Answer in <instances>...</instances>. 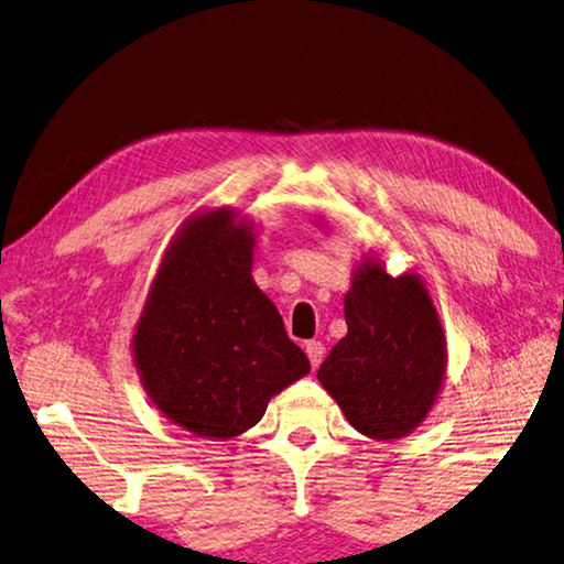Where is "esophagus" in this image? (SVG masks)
I'll use <instances>...</instances> for the list:
<instances>
[{"label":"esophagus","instance_id":"obj_1","mask_svg":"<svg viewBox=\"0 0 564 564\" xmlns=\"http://www.w3.org/2000/svg\"><path fill=\"white\" fill-rule=\"evenodd\" d=\"M323 352H326V348H323V343H321V340H308V343H305V356H308V360H311V366H313V368H318V366H321Z\"/></svg>","mask_w":564,"mask_h":564}]
</instances>
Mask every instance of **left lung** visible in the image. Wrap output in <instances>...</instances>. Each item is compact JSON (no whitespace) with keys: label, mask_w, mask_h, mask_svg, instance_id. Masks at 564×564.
Masks as SVG:
<instances>
[{"label":"left lung","mask_w":564,"mask_h":564,"mask_svg":"<svg viewBox=\"0 0 564 564\" xmlns=\"http://www.w3.org/2000/svg\"><path fill=\"white\" fill-rule=\"evenodd\" d=\"M348 333L318 368L323 388L362 435H408L433 408L445 373V336L415 275L366 263L346 295Z\"/></svg>","instance_id":"obj_1"}]
</instances>
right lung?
<instances>
[{"label": "right lung", "mask_w": 564, "mask_h": 564, "mask_svg": "<svg viewBox=\"0 0 564 564\" xmlns=\"http://www.w3.org/2000/svg\"><path fill=\"white\" fill-rule=\"evenodd\" d=\"M253 234L226 208L191 221L166 253L133 336L149 398L169 420L228 441L311 370L251 279Z\"/></svg>", "instance_id": "obj_1"}]
</instances>
